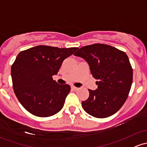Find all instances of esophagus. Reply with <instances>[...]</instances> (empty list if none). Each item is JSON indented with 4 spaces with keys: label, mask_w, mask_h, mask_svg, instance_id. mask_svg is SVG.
Here are the masks:
<instances>
[{
    "label": "esophagus",
    "mask_w": 147,
    "mask_h": 147,
    "mask_svg": "<svg viewBox=\"0 0 147 147\" xmlns=\"http://www.w3.org/2000/svg\"><path fill=\"white\" fill-rule=\"evenodd\" d=\"M71 89L73 90V91H77V90H78L79 88H77V87H75V86H71Z\"/></svg>",
    "instance_id": "1"
}]
</instances>
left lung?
<instances>
[{
    "mask_svg": "<svg viewBox=\"0 0 147 147\" xmlns=\"http://www.w3.org/2000/svg\"><path fill=\"white\" fill-rule=\"evenodd\" d=\"M74 55L83 58L98 82V88L88 89L89 97L82 101L86 113L96 118H107L118 112L128 98L133 82V68L123 51L105 44L87 45Z\"/></svg>",
    "mask_w": 147,
    "mask_h": 147,
    "instance_id": "obj_1",
    "label": "left lung"
}]
</instances>
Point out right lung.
Instances as JSON below:
<instances>
[{
  "label": "right lung",
  "instance_id": "add662e5",
  "mask_svg": "<svg viewBox=\"0 0 147 147\" xmlns=\"http://www.w3.org/2000/svg\"><path fill=\"white\" fill-rule=\"evenodd\" d=\"M77 49L39 45L17 55L11 67L12 87L19 102L30 114L48 117L62 109L70 86L59 84L52 76Z\"/></svg>",
  "mask_w": 147,
  "mask_h": 147
}]
</instances>
